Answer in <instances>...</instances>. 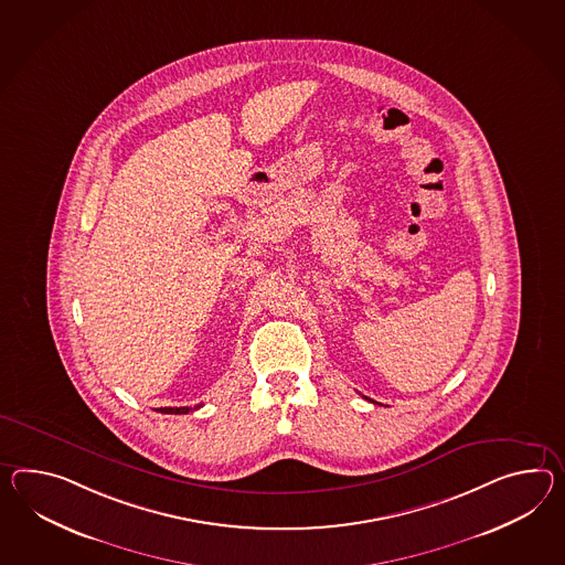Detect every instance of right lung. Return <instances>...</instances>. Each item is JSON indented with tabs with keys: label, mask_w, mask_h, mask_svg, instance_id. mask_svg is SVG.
<instances>
[{
	"label": "right lung",
	"mask_w": 565,
	"mask_h": 565,
	"mask_svg": "<svg viewBox=\"0 0 565 565\" xmlns=\"http://www.w3.org/2000/svg\"><path fill=\"white\" fill-rule=\"evenodd\" d=\"M202 404H198V406H193V408H190V406H180V408H159L157 413H163V414H188L192 413V411H198Z\"/></svg>",
	"instance_id": "1"
}]
</instances>
